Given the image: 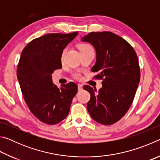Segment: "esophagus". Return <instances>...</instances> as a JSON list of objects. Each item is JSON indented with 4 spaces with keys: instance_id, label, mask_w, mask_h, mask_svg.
Masks as SVG:
<instances>
[{
    "instance_id": "34e87169",
    "label": "esophagus",
    "mask_w": 160,
    "mask_h": 160,
    "mask_svg": "<svg viewBox=\"0 0 160 160\" xmlns=\"http://www.w3.org/2000/svg\"><path fill=\"white\" fill-rule=\"evenodd\" d=\"M78 91H81L82 90V85H78Z\"/></svg>"
}]
</instances>
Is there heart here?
I'll use <instances>...</instances> for the list:
<instances>
[{
	"label": "heart",
	"mask_w": 160,
	"mask_h": 160,
	"mask_svg": "<svg viewBox=\"0 0 160 160\" xmlns=\"http://www.w3.org/2000/svg\"><path fill=\"white\" fill-rule=\"evenodd\" d=\"M79 49L80 52H83V51H90V50H93L92 47L89 44H86V43H83V44H81L79 45ZM66 52V49H64V51L62 53V56L61 58L63 59V56L65 55V53ZM74 78H80V74L77 72V73L74 74Z\"/></svg>",
	"instance_id": "obj_1"
}]
</instances>
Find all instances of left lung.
Wrapping results in <instances>:
<instances>
[{"instance_id":"left-lung-1","label":"left lung","mask_w":160,"mask_h":160,"mask_svg":"<svg viewBox=\"0 0 160 160\" xmlns=\"http://www.w3.org/2000/svg\"><path fill=\"white\" fill-rule=\"evenodd\" d=\"M96 51L92 72L102 79L97 92L85 85L91 97L87 108L91 117L103 125H112L123 117L133 101L140 82V72L137 54L122 37L110 32H90L82 38Z\"/></svg>"}]
</instances>
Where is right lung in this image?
Instances as JSON below:
<instances>
[{
  "mask_svg": "<svg viewBox=\"0 0 160 160\" xmlns=\"http://www.w3.org/2000/svg\"><path fill=\"white\" fill-rule=\"evenodd\" d=\"M78 34H46L28 43L22 51L17 69L22 93L30 112L48 125L67 117L78 92V85L72 82L58 88L51 75L62 68L63 51Z\"/></svg>",
  "mask_w": 160,
  "mask_h": 160,
  "instance_id": "add662e5",
  "label": "right lung"
}]
</instances>
